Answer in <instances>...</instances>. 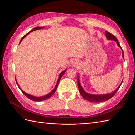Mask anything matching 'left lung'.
Segmentation results:
<instances>
[{"label": "left lung", "mask_w": 135, "mask_h": 135, "mask_svg": "<svg viewBox=\"0 0 135 135\" xmlns=\"http://www.w3.org/2000/svg\"><path fill=\"white\" fill-rule=\"evenodd\" d=\"M105 35H106V36H107V39H110V40H114V41H116L117 45H118V46L121 47V46H120L119 44V42L118 41V40H117V38L115 36L113 35V34H111V33L108 32V31H105ZM122 54H123V57H124V51H123V50H122ZM78 86L79 92L81 93L82 96L84 97L85 99L88 100V101L91 102H94V103L102 102H104V101H106V100L110 99L111 97H113L114 95H115V94L117 93V91L118 90L120 86H121V85H120L115 91H113V93H111L110 94H104V95H93V94H88L86 92H85V91L84 90V89H82V88L81 87L78 78Z\"/></svg>", "instance_id": "obj_1"}]
</instances>
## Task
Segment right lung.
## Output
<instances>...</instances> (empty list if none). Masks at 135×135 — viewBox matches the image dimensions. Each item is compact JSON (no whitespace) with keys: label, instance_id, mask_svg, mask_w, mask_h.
Segmentation results:
<instances>
[{"label":"right lung","instance_id":"1","mask_svg":"<svg viewBox=\"0 0 135 135\" xmlns=\"http://www.w3.org/2000/svg\"><path fill=\"white\" fill-rule=\"evenodd\" d=\"M43 28V27H36V28H34V29L32 30L31 31H30L29 32L27 33L26 34V35H25L23 37H22V38L21 39V41H20V42H21L22 41V40L23 39L25 38V37L26 36L28 35V34H29L30 32H32V31H35V30H36L41 29V28ZM65 71H66V70L63 71L62 72H61V74H60V76H59V79H58V81H57V84H56V87L54 88V89H53L52 91H51L50 93L47 94V95H45V96H42V97H35V96H31V95H30V94H27V93H25L24 91H22V90L21 89H20V88L19 87V86L18 85V84H17V85H18V88H20V89L21 90V91H22V93H23V94H24V95H25V96H26V97H27L29 99H30V100H33V101H35V102L43 101V100H46V99L49 98V97H51V96H52L53 94L54 93V92H55L56 89H57V86H58V85H59V82H60V79H61L62 76L63 75V74H64L65 73ZM16 82H17V81H16Z\"/></svg>","mask_w":135,"mask_h":135}]
</instances>
